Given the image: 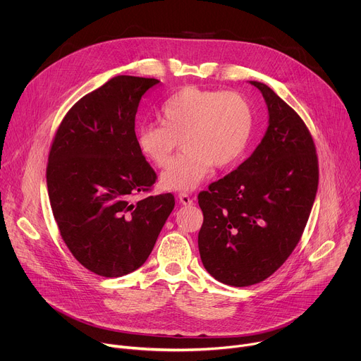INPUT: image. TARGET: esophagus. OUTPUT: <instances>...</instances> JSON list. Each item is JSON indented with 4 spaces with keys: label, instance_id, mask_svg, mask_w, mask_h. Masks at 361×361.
Here are the masks:
<instances>
[{
    "label": "esophagus",
    "instance_id": "1",
    "mask_svg": "<svg viewBox=\"0 0 361 361\" xmlns=\"http://www.w3.org/2000/svg\"><path fill=\"white\" fill-rule=\"evenodd\" d=\"M178 200H180V202H181L183 205H191V204H192V198H191L188 194H185V192L178 194Z\"/></svg>",
    "mask_w": 361,
    "mask_h": 361
}]
</instances>
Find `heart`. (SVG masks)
I'll return each mask as SVG.
<instances>
[{
    "mask_svg": "<svg viewBox=\"0 0 361 361\" xmlns=\"http://www.w3.org/2000/svg\"><path fill=\"white\" fill-rule=\"evenodd\" d=\"M160 121L138 127L135 144L141 156L164 167L181 141L183 151L169 163L160 183L166 190L191 191L210 177L214 166L237 163L250 141L252 113L237 92L184 87L159 109Z\"/></svg>",
    "mask_w": 361,
    "mask_h": 361,
    "instance_id": "1",
    "label": "heart"
}]
</instances>
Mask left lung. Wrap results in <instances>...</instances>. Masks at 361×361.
Listing matches in <instances>:
<instances>
[{
    "label": "left lung",
    "mask_w": 361,
    "mask_h": 361,
    "mask_svg": "<svg viewBox=\"0 0 361 361\" xmlns=\"http://www.w3.org/2000/svg\"><path fill=\"white\" fill-rule=\"evenodd\" d=\"M267 104L269 127L251 156L198 194V250L216 280L247 287L270 277L298 244L319 187L313 137L270 87L250 81Z\"/></svg>",
    "instance_id": "left-lung-1"
}]
</instances>
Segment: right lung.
I'll return each instance as SVG.
<instances>
[{"label":"right lung","mask_w":361,"mask_h":361,"mask_svg":"<svg viewBox=\"0 0 361 361\" xmlns=\"http://www.w3.org/2000/svg\"><path fill=\"white\" fill-rule=\"evenodd\" d=\"M160 81L117 75L77 101L49 149L47 187L61 237L77 262L102 277H121L148 259L174 195H149L156 173L135 144L141 97Z\"/></svg>","instance_id":"1"}]
</instances>
